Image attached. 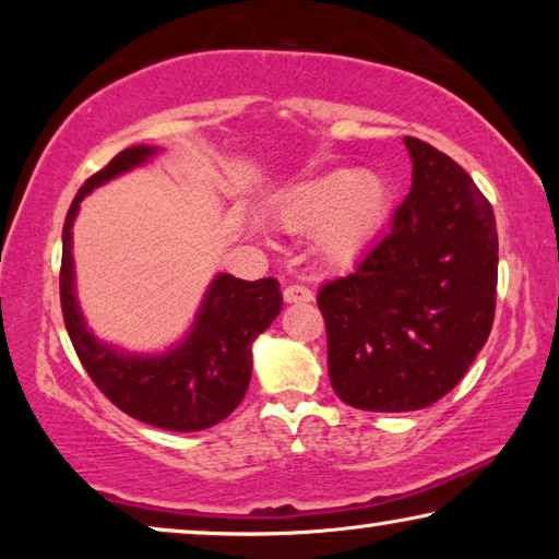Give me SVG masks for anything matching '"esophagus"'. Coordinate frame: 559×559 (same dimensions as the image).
<instances>
[{"mask_svg":"<svg viewBox=\"0 0 559 559\" xmlns=\"http://www.w3.org/2000/svg\"><path fill=\"white\" fill-rule=\"evenodd\" d=\"M283 300L286 302H308L313 300V290L308 286H302V283H290V286L283 288Z\"/></svg>","mask_w":559,"mask_h":559,"instance_id":"esophagus-1","label":"esophagus"}]
</instances>
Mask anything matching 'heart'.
<instances>
[{"label":"heart","instance_id":"obj_1","mask_svg":"<svg viewBox=\"0 0 559 559\" xmlns=\"http://www.w3.org/2000/svg\"><path fill=\"white\" fill-rule=\"evenodd\" d=\"M390 210V189L372 173L340 169L300 185L283 206L290 231L318 234L323 257L353 261L382 229Z\"/></svg>","mask_w":559,"mask_h":559}]
</instances>
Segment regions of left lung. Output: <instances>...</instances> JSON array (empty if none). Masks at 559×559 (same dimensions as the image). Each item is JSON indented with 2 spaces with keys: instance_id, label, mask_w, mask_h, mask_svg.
<instances>
[{
  "instance_id": "8db88e82",
  "label": "left lung",
  "mask_w": 559,
  "mask_h": 559,
  "mask_svg": "<svg viewBox=\"0 0 559 559\" xmlns=\"http://www.w3.org/2000/svg\"><path fill=\"white\" fill-rule=\"evenodd\" d=\"M404 143L412 189L390 231L353 273L318 293L330 384L365 412L439 402L468 372L496 318L493 206L441 150L416 138Z\"/></svg>"
}]
</instances>
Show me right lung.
<instances>
[{
    "instance_id": "1",
    "label": "right lung",
    "mask_w": 559,
    "mask_h": 559,
    "mask_svg": "<svg viewBox=\"0 0 559 559\" xmlns=\"http://www.w3.org/2000/svg\"><path fill=\"white\" fill-rule=\"evenodd\" d=\"M153 147L122 150L91 175L73 197L63 222L61 313L66 330L93 384L120 412L167 431H202L226 419L241 404L251 380V343L281 313L276 278L241 281L219 276L197 318V325L175 353L163 357H120L96 343L73 296L71 226L79 204L93 187L153 155Z\"/></svg>"
}]
</instances>
